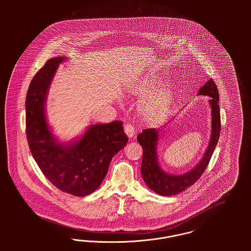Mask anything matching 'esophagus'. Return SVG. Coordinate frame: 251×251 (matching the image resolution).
I'll return each mask as SVG.
<instances>
[{"instance_id":"1","label":"esophagus","mask_w":251,"mask_h":251,"mask_svg":"<svg viewBox=\"0 0 251 251\" xmlns=\"http://www.w3.org/2000/svg\"><path fill=\"white\" fill-rule=\"evenodd\" d=\"M124 131H125V133L129 137H132L134 135V133H135V128L131 123H126L124 125Z\"/></svg>"}]
</instances>
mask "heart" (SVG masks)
Here are the masks:
<instances>
[{
  "instance_id": "b5f03b06",
  "label": "heart",
  "mask_w": 251,
  "mask_h": 251,
  "mask_svg": "<svg viewBox=\"0 0 251 251\" xmlns=\"http://www.w3.org/2000/svg\"><path fill=\"white\" fill-rule=\"evenodd\" d=\"M157 80H147L142 83L140 90L149 92L155 87ZM173 92L170 88L163 89L146 98L144 100L143 111L145 115L151 119L158 120L165 118L169 112V108L172 102Z\"/></svg>"
}]
</instances>
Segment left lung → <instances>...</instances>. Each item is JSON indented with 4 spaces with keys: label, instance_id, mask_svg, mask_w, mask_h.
<instances>
[{
    "label": "left lung",
    "instance_id": "1",
    "mask_svg": "<svg viewBox=\"0 0 251 251\" xmlns=\"http://www.w3.org/2000/svg\"><path fill=\"white\" fill-rule=\"evenodd\" d=\"M199 95L212 97L210 104L212 108V136L210 143L207 148L205 154L203 155L200 164L192 169L191 171L183 175H170L164 172L159 167L157 162L156 146L158 141V132L153 129H146L137 135V140L143 149V160L141 166V174L145 182L150 189L162 195V196H173L180 192L184 191L186 188L193 185L198 179L201 177L203 172L208 167L211 157L214 153L215 146L218 142L221 120L219 110V93L216 84L213 79H210L199 90Z\"/></svg>",
    "mask_w": 251,
    "mask_h": 251
}]
</instances>
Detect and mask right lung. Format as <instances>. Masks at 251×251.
<instances>
[{
  "label": "right lung",
  "mask_w": 251,
  "mask_h": 251,
  "mask_svg": "<svg viewBox=\"0 0 251 251\" xmlns=\"http://www.w3.org/2000/svg\"><path fill=\"white\" fill-rule=\"evenodd\" d=\"M63 57L48 60L30 83L26 100V136L44 176L61 191L84 197L100 186L112 158L128 142L121 121L91 125L71 145L56 143L45 118L49 85Z\"/></svg>",
  "instance_id": "right-lung-1"
}]
</instances>
